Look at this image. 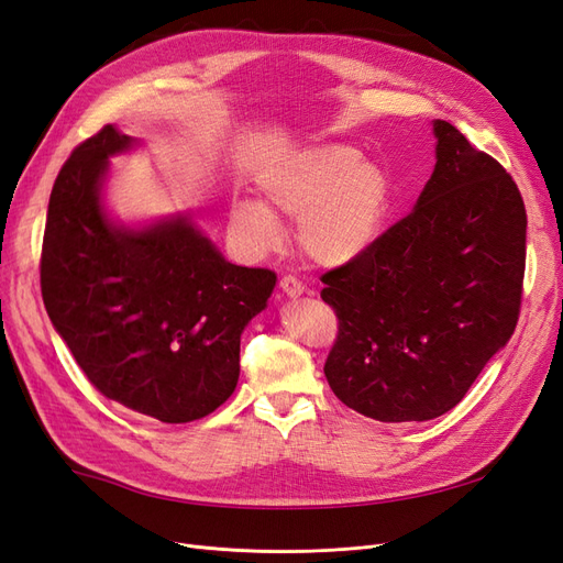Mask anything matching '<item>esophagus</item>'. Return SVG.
Masks as SVG:
<instances>
[{
    "mask_svg": "<svg viewBox=\"0 0 563 563\" xmlns=\"http://www.w3.org/2000/svg\"><path fill=\"white\" fill-rule=\"evenodd\" d=\"M279 288H282L286 296H291V298H296V296H300L305 291V286L296 277H291V275H286V277L279 279Z\"/></svg>",
    "mask_w": 563,
    "mask_h": 563,
    "instance_id": "1",
    "label": "esophagus"
}]
</instances>
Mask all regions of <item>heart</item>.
Returning <instances> with one entry per match:
<instances>
[{
	"label": "heart",
	"instance_id": "b5f03b06",
	"mask_svg": "<svg viewBox=\"0 0 563 563\" xmlns=\"http://www.w3.org/2000/svg\"><path fill=\"white\" fill-rule=\"evenodd\" d=\"M265 207L240 199L230 207V230L249 251L267 253L282 242L275 216L300 220L302 251L319 265H345L376 240L387 211L389 185L360 150L340 143L305 147L284 157L258 180Z\"/></svg>",
	"mask_w": 563,
	"mask_h": 563
}]
</instances>
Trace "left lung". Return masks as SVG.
<instances>
[{"label": "left lung", "instance_id": "left-lung-1", "mask_svg": "<svg viewBox=\"0 0 563 563\" xmlns=\"http://www.w3.org/2000/svg\"><path fill=\"white\" fill-rule=\"evenodd\" d=\"M437 164L416 209L323 272L338 317L333 395L380 422L444 416L515 333L526 209L500 162L437 119Z\"/></svg>", "mask_w": 563, "mask_h": 563}]
</instances>
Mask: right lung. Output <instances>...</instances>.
<instances>
[{
    "instance_id": "1",
    "label": "right lung",
    "mask_w": 563,
    "mask_h": 563,
    "mask_svg": "<svg viewBox=\"0 0 563 563\" xmlns=\"http://www.w3.org/2000/svg\"><path fill=\"white\" fill-rule=\"evenodd\" d=\"M133 145L112 124L79 143L48 199L40 282L48 319L100 395L162 422L225 404L240 340L277 275L228 263L187 218L114 228L100 203L112 155Z\"/></svg>"
}]
</instances>
